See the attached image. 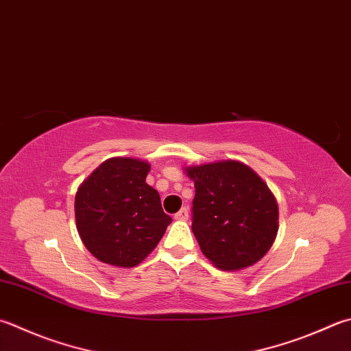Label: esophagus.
I'll use <instances>...</instances> for the list:
<instances>
[{
    "instance_id": "1",
    "label": "esophagus",
    "mask_w": 351,
    "mask_h": 351,
    "mask_svg": "<svg viewBox=\"0 0 351 351\" xmlns=\"http://www.w3.org/2000/svg\"><path fill=\"white\" fill-rule=\"evenodd\" d=\"M189 218V210L188 208H182L178 213L176 214V220H182V221H186Z\"/></svg>"
}]
</instances>
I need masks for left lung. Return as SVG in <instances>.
<instances>
[{
	"mask_svg": "<svg viewBox=\"0 0 351 351\" xmlns=\"http://www.w3.org/2000/svg\"><path fill=\"white\" fill-rule=\"evenodd\" d=\"M194 182L193 232L203 255L221 270L260 261L278 232V204L263 178L237 160L186 167Z\"/></svg>",
	"mask_w": 351,
	"mask_h": 351,
	"instance_id": "1",
	"label": "left lung"
}]
</instances>
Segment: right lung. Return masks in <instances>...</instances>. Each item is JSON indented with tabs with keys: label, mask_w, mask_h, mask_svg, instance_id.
<instances>
[{
	"label": "right lung",
	"mask_w": 351,
	"mask_h": 351,
	"mask_svg": "<svg viewBox=\"0 0 351 351\" xmlns=\"http://www.w3.org/2000/svg\"><path fill=\"white\" fill-rule=\"evenodd\" d=\"M149 168L141 158L111 157L77 188V232L99 261L137 266L153 252L173 221L163 213L160 195L147 183Z\"/></svg>",
	"instance_id": "add662e5"
}]
</instances>
